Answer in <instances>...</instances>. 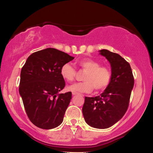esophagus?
<instances>
[{
  "label": "esophagus",
  "instance_id": "1",
  "mask_svg": "<svg viewBox=\"0 0 153 153\" xmlns=\"http://www.w3.org/2000/svg\"><path fill=\"white\" fill-rule=\"evenodd\" d=\"M78 94V93L76 92H72V94H73V95H76V94Z\"/></svg>",
  "mask_w": 153,
  "mask_h": 153
}]
</instances>
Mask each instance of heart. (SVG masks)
Masks as SVG:
<instances>
[{
  "label": "heart",
  "mask_w": 153,
  "mask_h": 153,
  "mask_svg": "<svg viewBox=\"0 0 153 153\" xmlns=\"http://www.w3.org/2000/svg\"><path fill=\"white\" fill-rule=\"evenodd\" d=\"M79 67L86 73L83 76L84 82H77L68 86L67 89L72 92H91L93 89L96 92L105 90L109 84L111 73L106 66H100V63L92 59H84L77 62ZM60 74L62 78L68 82H73L77 71L71 65L65 63L62 65Z\"/></svg>",
  "instance_id": "obj_1"
}]
</instances>
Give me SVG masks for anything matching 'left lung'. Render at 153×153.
<instances>
[{
	"label": "left lung",
	"mask_w": 153,
	"mask_h": 153,
	"mask_svg": "<svg viewBox=\"0 0 153 153\" xmlns=\"http://www.w3.org/2000/svg\"><path fill=\"white\" fill-rule=\"evenodd\" d=\"M100 53L111 63V82L100 96L85 97L82 113L89 126L105 129L117 123L128 110L134 78L130 65L120 55L106 49Z\"/></svg>",
	"instance_id": "obj_1"
}]
</instances>
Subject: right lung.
Instances as JSON below:
<instances>
[{
	"mask_svg": "<svg viewBox=\"0 0 153 153\" xmlns=\"http://www.w3.org/2000/svg\"><path fill=\"white\" fill-rule=\"evenodd\" d=\"M74 57L48 48L32 53L21 71L19 94L29 120L38 128L50 129L63 122L71 92L59 94L65 86L60 70Z\"/></svg>",
	"mask_w": 153,
	"mask_h": 153,
	"instance_id": "1",
	"label": "right lung"
}]
</instances>
